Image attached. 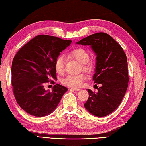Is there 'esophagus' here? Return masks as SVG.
Listing matches in <instances>:
<instances>
[{"label": "esophagus", "mask_w": 146, "mask_h": 146, "mask_svg": "<svg viewBox=\"0 0 146 146\" xmlns=\"http://www.w3.org/2000/svg\"><path fill=\"white\" fill-rule=\"evenodd\" d=\"M70 90H71L76 91H79L80 90H81V89H79V88H70Z\"/></svg>", "instance_id": "obj_1"}]
</instances>
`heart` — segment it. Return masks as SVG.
<instances>
[{
  "mask_svg": "<svg viewBox=\"0 0 146 146\" xmlns=\"http://www.w3.org/2000/svg\"><path fill=\"white\" fill-rule=\"evenodd\" d=\"M69 55L70 57L75 59L82 64V70L86 72L91 74L94 69V62L90 59V53L86 49L78 47L71 50ZM65 58L64 55H60L56 58L55 60V69L59 74H63L65 70ZM87 79L85 74H80L78 75H68L63 80V84L69 87H81L83 83Z\"/></svg>",
  "mask_w": 146,
  "mask_h": 146,
  "instance_id": "obj_1",
  "label": "heart"
}]
</instances>
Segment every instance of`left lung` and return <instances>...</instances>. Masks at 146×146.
I'll list each match as a JSON object with an SVG mask.
<instances>
[{"label": "left lung", "mask_w": 146, "mask_h": 146, "mask_svg": "<svg viewBox=\"0 0 146 146\" xmlns=\"http://www.w3.org/2000/svg\"><path fill=\"white\" fill-rule=\"evenodd\" d=\"M77 44L91 45L96 53L93 80L101 85L97 93L88 89L89 98L84 105L92 115L105 117L118 108L127 91L129 77L126 54L110 35L103 32L90 35Z\"/></svg>", "instance_id": "obj_1"}]
</instances>
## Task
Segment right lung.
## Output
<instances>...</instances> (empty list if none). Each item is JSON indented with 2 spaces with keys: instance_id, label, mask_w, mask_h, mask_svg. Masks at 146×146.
<instances>
[{
  "instance_id": "obj_1",
  "label": "right lung",
  "mask_w": 146,
  "mask_h": 146,
  "mask_svg": "<svg viewBox=\"0 0 146 146\" xmlns=\"http://www.w3.org/2000/svg\"><path fill=\"white\" fill-rule=\"evenodd\" d=\"M72 42L52 36L40 35L21 48L12 62L11 83L14 96L23 110L35 117L48 115L55 110L66 87L56 84L52 92L44 84H55V60Z\"/></svg>"
}]
</instances>
